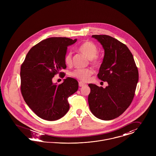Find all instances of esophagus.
Wrapping results in <instances>:
<instances>
[{
    "label": "esophagus",
    "mask_w": 156,
    "mask_h": 156,
    "mask_svg": "<svg viewBox=\"0 0 156 156\" xmlns=\"http://www.w3.org/2000/svg\"><path fill=\"white\" fill-rule=\"evenodd\" d=\"M86 84L83 83V82H79V86L80 87H83L84 86H85Z\"/></svg>",
    "instance_id": "esophagus-1"
}]
</instances>
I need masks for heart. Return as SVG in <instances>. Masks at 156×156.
<instances>
[{
	"mask_svg": "<svg viewBox=\"0 0 156 156\" xmlns=\"http://www.w3.org/2000/svg\"><path fill=\"white\" fill-rule=\"evenodd\" d=\"M79 52L84 55L88 59L90 60L91 63L94 65H98L99 63V58L96 56L98 48L96 45L90 41H86L81 44L78 48ZM65 64L70 66L72 63V53L68 52L65 57ZM93 74V70L91 69H79L75 70L72 72V76L82 81H87L90 80L91 76Z\"/></svg>",
	"mask_w": 156,
	"mask_h": 156,
	"instance_id": "b5f03b06",
	"label": "heart"
}]
</instances>
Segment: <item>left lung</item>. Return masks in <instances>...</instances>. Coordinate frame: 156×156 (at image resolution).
I'll list each match as a JSON object with an SVG mask.
<instances>
[{
  "instance_id": "left-lung-1",
  "label": "left lung",
  "mask_w": 156,
  "mask_h": 156,
  "mask_svg": "<svg viewBox=\"0 0 156 156\" xmlns=\"http://www.w3.org/2000/svg\"><path fill=\"white\" fill-rule=\"evenodd\" d=\"M105 51L98 76L108 86L89 84L90 109L97 118L111 120L117 118L130 106L138 82V70L127 47L108 35H94Z\"/></svg>"
}]
</instances>
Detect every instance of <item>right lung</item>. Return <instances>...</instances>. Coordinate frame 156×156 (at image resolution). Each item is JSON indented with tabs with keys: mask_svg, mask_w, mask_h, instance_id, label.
<instances>
[{
	"mask_svg": "<svg viewBox=\"0 0 156 156\" xmlns=\"http://www.w3.org/2000/svg\"><path fill=\"white\" fill-rule=\"evenodd\" d=\"M77 39L53 37L44 39L28 52L21 66V91L24 101L40 118L54 121L69 111L68 99L78 89V81L72 78L64 79L60 85L52 78L66 68L65 57L68 47Z\"/></svg>",
	"mask_w": 156,
	"mask_h": 156,
	"instance_id": "obj_1",
	"label": "right lung"
}]
</instances>
